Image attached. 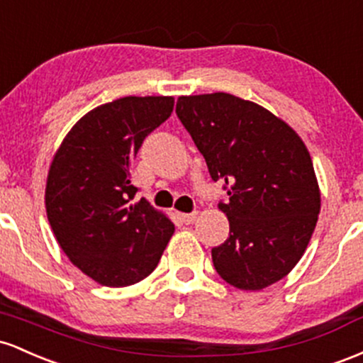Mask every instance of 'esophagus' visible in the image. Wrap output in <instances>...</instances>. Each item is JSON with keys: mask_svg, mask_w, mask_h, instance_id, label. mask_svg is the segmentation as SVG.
<instances>
[{"mask_svg": "<svg viewBox=\"0 0 363 363\" xmlns=\"http://www.w3.org/2000/svg\"><path fill=\"white\" fill-rule=\"evenodd\" d=\"M178 218H180V221L183 223V225H192L195 219H197V211H194V213H189V214L182 213V214H178Z\"/></svg>", "mask_w": 363, "mask_h": 363, "instance_id": "34e87169", "label": "esophagus"}]
</instances>
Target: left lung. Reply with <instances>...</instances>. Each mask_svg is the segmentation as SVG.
<instances>
[{
  "mask_svg": "<svg viewBox=\"0 0 363 363\" xmlns=\"http://www.w3.org/2000/svg\"><path fill=\"white\" fill-rule=\"evenodd\" d=\"M177 115L228 202L230 236L213 248L218 274L238 290H262L302 259L320 192L303 140L262 106L226 92L182 96Z\"/></svg>",
  "mask_w": 363,
  "mask_h": 363,
  "instance_id": "1",
  "label": "left lung"
}]
</instances>
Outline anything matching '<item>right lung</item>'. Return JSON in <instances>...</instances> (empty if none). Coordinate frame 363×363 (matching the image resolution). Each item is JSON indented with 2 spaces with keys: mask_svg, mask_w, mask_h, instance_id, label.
Masks as SVG:
<instances>
[{
  "mask_svg": "<svg viewBox=\"0 0 363 363\" xmlns=\"http://www.w3.org/2000/svg\"><path fill=\"white\" fill-rule=\"evenodd\" d=\"M171 96H128L73 125L50 166L46 213L60 247L103 286H130L156 269L174 225L135 201L133 161L144 138L173 113Z\"/></svg>",
  "mask_w": 363,
  "mask_h": 363,
  "instance_id": "1",
  "label": "right lung"
}]
</instances>
